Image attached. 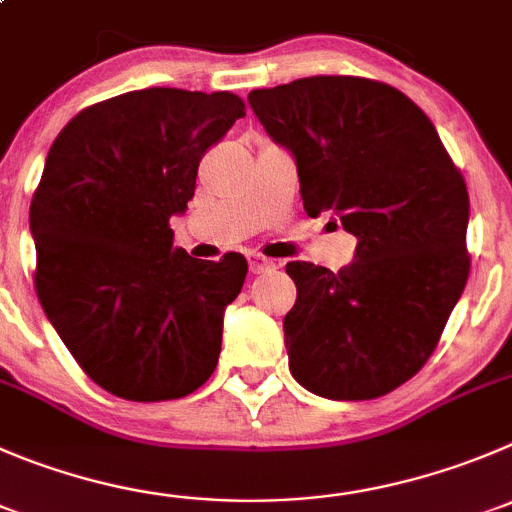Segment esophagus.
<instances>
[{
    "label": "esophagus",
    "mask_w": 512,
    "mask_h": 512,
    "mask_svg": "<svg viewBox=\"0 0 512 512\" xmlns=\"http://www.w3.org/2000/svg\"><path fill=\"white\" fill-rule=\"evenodd\" d=\"M248 269H251V274H266V271L276 269V261L266 259L261 253H248Z\"/></svg>",
    "instance_id": "obj_1"
}]
</instances>
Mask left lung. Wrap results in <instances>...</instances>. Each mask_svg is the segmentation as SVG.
I'll use <instances>...</instances> for the list:
<instances>
[{
	"label": "left lung",
	"mask_w": 512,
	"mask_h": 512,
	"mask_svg": "<svg viewBox=\"0 0 512 512\" xmlns=\"http://www.w3.org/2000/svg\"><path fill=\"white\" fill-rule=\"evenodd\" d=\"M248 105L299 168L311 218L357 236L349 266L291 261L289 369L326 399H374L435 352L470 274V198L435 125L387 82L316 75L253 90Z\"/></svg>",
	"instance_id": "1"
}]
</instances>
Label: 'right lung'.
<instances>
[{
	"label": "right lung",
	"mask_w": 512,
	"mask_h": 512,
	"mask_svg": "<svg viewBox=\"0 0 512 512\" xmlns=\"http://www.w3.org/2000/svg\"><path fill=\"white\" fill-rule=\"evenodd\" d=\"M243 115L233 92L148 87L80 110L47 153L29 206L34 289L82 372L115 397L180 399L216 369L248 264L188 256L170 216Z\"/></svg>",
	"instance_id": "add662e5"
}]
</instances>
